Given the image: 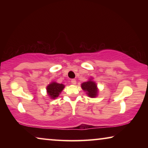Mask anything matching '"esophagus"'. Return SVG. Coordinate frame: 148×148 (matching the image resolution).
<instances>
[{
	"instance_id": "1",
	"label": "esophagus",
	"mask_w": 148,
	"mask_h": 148,
	"mask_svg": "<svg viewBox=\"0 0 148 148\" xmlns=\"http://www.w3.org/2000/svg\"><path fill=\"white\" fill-rule=\"evenodd\" d=\"M71 84H76V80L75 79H71Z\"/></svg>"
}]
</instances>
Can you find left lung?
<instances>
[{
  "label": "left lung",
  "instance_id": "1",
  "mask_svg": "<svg viewBox=\"0 0 148 148\" xmlns=\"http://www.w3.org/2000/svg\"><path fill=\"white\" fill-rule=\"evenodd\" d=\"M96 84L92 81L83 83L82 84V88L84 91L87 92V94L91 98H94L96 96L98 90H97Z\"/></svg>",
  "mask_w": 148,
  "mask_h": 148
}]
</instances>
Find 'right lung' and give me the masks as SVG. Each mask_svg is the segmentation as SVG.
<instances>
[{
  "label": "right lung",
  "mask_w": 148,
  "mask_h": 148,
  "mask_svg": "<svg viewBox=\"0 0 148 148\" xmlns=\"http://www.w3.org/2000/svg\"><path fill=\"white\" fill-rule=\"evenodd\" d=\"M64 86L62 84H57L56 82H52L47 86V92L51 98H55L58 96L61 91L63 90Z\"/></svg>",
  "instance_id": "right-lung-1"
}]
</instances>
